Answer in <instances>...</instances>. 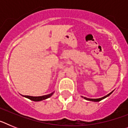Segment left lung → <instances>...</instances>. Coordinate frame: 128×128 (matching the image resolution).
Returning <instances> with one entry per match:
<instances>
[{
  "instance_id": "left-lung-1",
  "label": "left lung",
  "mask_w": 128,
  "mask_h": 128,
  "mask_svg": "<svg viewBox=\"0 0 128 128\" xmlns=\"http://www.w3.org/2000/svg\"><path fill=\"white\" fill-rule=\"evenodd\" d=\"M113 92H110V94H108V95H106V96H104V97H102V98H99V99H89V98H84V97H82V98H84V99H86V100H92V101H94V102H98V101H100V100H101L102 99H104V98H107L108 96H109Z\"/></svg>"
}]
</instances>
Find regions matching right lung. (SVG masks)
I'll use <instances>...</instances> for the list:
<instances>
[{
	"label": "right lung",
	"instance_id": "right-lung-1",
	"mask_svg": "<svg viewBox=\"0 0 128 128\" xmlns=\"http://www.w3.org/2000/svg\"><path fill=\"white\" fill-rule=\"evenodd\" d=\"M54 94V92L51 94H49L48 95H46V96H38V97H33V96H22L25 97V98H28V99H30L31 100H33V101H40V100H45V99H47V98H50V96H52V95Z\"/></svg>",
	"mask_w": 128,
	"mask_h": 128
}]
</instances>
